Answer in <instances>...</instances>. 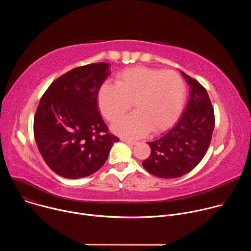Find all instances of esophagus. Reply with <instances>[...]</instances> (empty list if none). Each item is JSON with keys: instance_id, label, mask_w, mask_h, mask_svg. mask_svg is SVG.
<instances>
[{"instance_id": "1", "label": "esophagus", "mask_w": 251, "mask_h": 251, "mask_svg": "<svg viewBox=\"0 0 251 251\" xmlns=\"http://www.w3.org/2000/svg\"><path fill=\"white\" fill-rule=\"evenodd\" d=\"M121 141L126 143V144H128V145H137L138 144L136 141H131V140H128V139H125V138H122Z\"/></svg>"}]
</instances>
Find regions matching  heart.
I'll return each mask as SVG.
<instances>
[{"label": "heart", "instance_id": "b5f03b06", "mask_svg": "<svg viewBox=\"0 0 251 251\" xmlns=\"http://www.w3.org/2000/svg\"><path fill=\"white\" fill-rule=\"evenodd\" d=\"M186 97V85L174 70L135 66L116 75V84L104 82L98 91V105L110 122L120 118L132 106L136 111L112 126L115 133L141 138L151 129L161 132L169 128L180 115Z\"/></svg>", "mask_w": 251, "mask_h": 251}]
</instances>
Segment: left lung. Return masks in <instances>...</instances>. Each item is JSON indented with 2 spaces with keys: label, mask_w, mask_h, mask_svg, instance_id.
I'll use <instances>...</instances> for the list:
<instances>
[{
  "label": "left lung",
  "mask_w": 251,
  "mask_h": 251,
  "mask_svg": "<svg viewBox=\"0 0 251 251\" xmlns=\"http://www.w3.org/2000/svg\"><path fill=\"white\" fill-rule=\"evenodd\" d=\"M191 85L186 109L177 123L160 139L148 142L151 154L142 162L150 174L163 178L182 176L204 157L214 129V112L205 88L184 71Z\"/></svg>",
  "instance_id": "left-lung-1"
}]
</instances>
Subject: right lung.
<instances>
[{
    "label": "right lung",
    "mask_w": 251,
    "mask_h": 251,
    "mask_svg": "<svg viewBox=\"0 0 251 251\" xmlns=\"http://www.w3.org/2000/svg\"><path fill=\"white\" fill-rule=\"evenodd\" d=\"M109 64L91 63L56 78L41 98L33 134L46 164L66 178L98 171L119 138L108 131L97 107L100 86Z\"/></svg>",
    "instance_id": "1"
}]
</instances>
